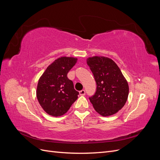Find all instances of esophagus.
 Listing matches in <instances>:
<instances>
[{
    "mask_svg": "<svg viewBox=\"0 0 160 160\" xmlns=\"http://www.w3.org/2000/svg\"><path fill=\"white\" fill-rule=\"evenodd\" d=\"M79 94H80V95H85V91L84 89L80 91H79Z\"/></svg>",
    "mask_w": 160,
    "mask_h": 160,
    "instance_id": "1",
    "label": "esophagus"
}]
</instances>
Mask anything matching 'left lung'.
<instances>
[{"label": "left lung", "mask_w": 160, "mask_h": 160, "mask_svg": "<svg viewBox=\"0 0 160 160\" xmlns=\"http://www.w3.org/2000/svg\"><path fill=\"white\" fill-rule=\"evenodd\" d=\"M94 76L97 89L89 98L95 110L107 117L122 109L128 100L129 85L119 67L108 57L94 56L87 59Z\"/></svg>", "instance_id": "1"}]
</instances>
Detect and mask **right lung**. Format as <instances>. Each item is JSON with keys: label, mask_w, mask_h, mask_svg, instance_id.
<instances>
[{"label": "right lung", "mask_w": 160, "mask_h": 160, "mask_svg": "<svg viewBox=\"0 0 160 160\" xmlns=\"http://www.w3.org/2000/svg\"><path fill=\"white\" fill-rule=\"evenodd\" d=\"M77 61L71 57L58 58L48 66L38 81L37 98L45 112L53 117L66 113L78 98L79 92L67 73Z\"/></svg>", "instance_id": "1"}]
</instances>
